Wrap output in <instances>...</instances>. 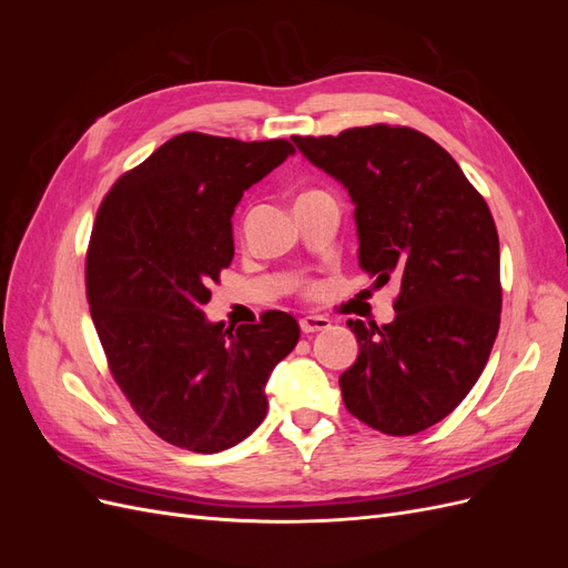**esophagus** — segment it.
I'll return each mask as SVG.
<instances>
[{
  "label": "esophagus",
  "instance_id": "esophagus-1",
  "mask_svg": "<svg viewBox=\"0 0 568 568\" xmlns=\"http://www.w3.org/2000/svg\"><path fill=\"white\" fill-rule=\"evenodd\" d=\"M322 329H329V320L322 315H305L301 317V332L303 334H315Z\"/></svg>",
  "mask_w": 568,
  "mask_h": 568
}]
</instances>
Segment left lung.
<instances>
[{
    "instance_id": "left-lung-1",
    "label": "left lung",
    "mask_w": 568,
    "mask_h": 568,
    "mask_svg": "<svg viewBox=\"0 0 568 568\" xmlns=\"http://www.w3.org/2000/svg\"><path fill=\"white\" fill-rule=\"evenodd\" d=\"M355 205L357 261L376 286L400 282L388 324L348 320L359 353L343 403L388 436L445 419L484 372L500 329V239L455 159L412 128L294 136Z\"/></svg>"
}]
</instances>
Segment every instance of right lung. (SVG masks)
<instances>
[{
  "label": "right lung",
  "instance_id": "obj_1",
  "mask_svg": "<svg viewBox=\"0 0 568 568\" xmlns=\"http://www.w3.org/2000/svg\"><path fill=\"white\" fill-rule=\"evenodd\" d=\"M294 153L286 140L182 132L120 178L97 213L92 322L120 390L178 448L211 455L251 436L272 369L298 343V322L282 311L236 329L203 313L234 257V209Z\"/></svg>",
  "mask_w": 568,
  "mask_h": 568
}]
</instances>
